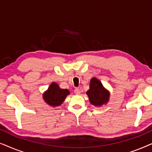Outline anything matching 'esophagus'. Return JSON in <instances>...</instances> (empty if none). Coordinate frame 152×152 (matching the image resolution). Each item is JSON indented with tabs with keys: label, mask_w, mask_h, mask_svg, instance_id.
Segmentation results:
<instances>
[{
	"label": "esophagus",
	"mask_w": 152,
	"mask_h": 152,
	"mask_svg": "<svg viewBox=\"0 0 152 152\" xmlns=\"http://www.w3.org/2000/svg\"><path fill=\"white\" fill-rule=\"evenodd\" d=\"M74 93H75L76 95H80V93H81L80 89L79 88H75V90H74Z\"/></svg>",
	"instance_id": "1"
}]
</instances>
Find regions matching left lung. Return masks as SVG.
<instances>
[{"instance_id":"1","label":"left lung","mask_w":152,"mask_h":152,"mask_svg":"<svg viewBox=\"0 0 152 152\" xmlns=\"http://www.w3.org/2000/svg\"><path fill=\"white\" fill-rule=\"evenodd\" d=\"M89 100L92 104L101 106L107 103L109 99V91L104 88L102 83L96 78H92L90 82V89L87 91Z\"/></svg>"}]
</instances>
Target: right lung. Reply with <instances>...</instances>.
Returning <instances> with one entry per match:
<instances>
[{
	"instance_id": "1",
	"label": "right lung",
	"mask_w": 152,
	"mask_h": 152,
	"mask_svg": "<svg viewBox=\"0 0 152 152\" xmlns=\"http://www.w3.org/2000/svg\"><path fill=\"white\" fill-rule=\"evenodd\" d=\"M67 89H61L55 82L52 83L47 91L43 93V99L45 102L53 107L61 105L66 96L69 94Z\"/></svg>"
}]
</instances>
